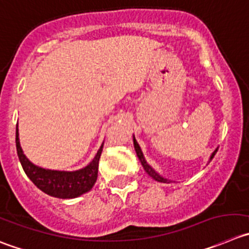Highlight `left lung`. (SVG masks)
<instances>
[{
    "label": "left lung",
    "mask_w": 249,
    "mask_h": 249,
    "mask_svg": "<svg viewBox=\"0 0 249 249\" xmlns=\"http://www.w3.org/2000/svg\"><path fill=\"white\" fill-rule=\"evenodd\" d=\"M134 147H135L136 155H138V157H139V160H140L141 164H142L143 169H145V171H146V173H147L148 176H150V177H152L153 179H155V180H157V182H162V183H171V180H169V179H166V178H163V177H162V176H160V174L157 173V172L155 171V169H153L152 167H151L150 164L147 163V162H146L145 157H143V153H142V151H141V148H140V146H139L138 141H136L135 136H134ZM216 152H217V148H216V150L213 151V153H211V156H210V161H211V160L213 159V156H215V153H216Z\"/></svg>",
    "instance_id": "1"
}]
</instances>
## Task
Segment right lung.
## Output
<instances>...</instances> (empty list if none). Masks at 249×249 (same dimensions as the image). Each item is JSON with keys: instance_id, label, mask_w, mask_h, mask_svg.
<instances>
[{"instance_id": "add662e5", "label": "right lung", "mask_w": 249, "mask_h": 249, "mask_svg": "<svg viewBox=\"0 0 249 249\" xmlns=\"http://www.w3.org/2000/svg\"><path fill=\"white\" fill-rule=\"evenodd\" d=\"M16 147H17L18 159L24 169L25 174L32 182L45 194L60 199L77 198L80 195L89 192L98 177V163L103 145L99 147L98 152L89 164L78 171H53L45 169L33 164L23 153L19 143L18 126L16 129Z\"/></svg>"}]
</instances>
